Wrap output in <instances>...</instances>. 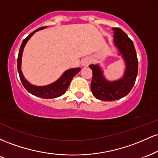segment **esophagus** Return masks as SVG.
I'll return each mask as SVG.
<instances>
[{
	"mask_svg": "<svg viewBox=\"0 0 158 158\" xmlns=\"http://www.w3.org/2000/svg\"><path fill=\"white\" fill-rule=\"evenodd\" d=\"M90 63V59L89 58H84V59H81V64L82 66L84 67H87L89 65V64Z\"/></svg>",
	"mask_w": 158,
	"mask_h": 158,
	"instance_id": "obj_1",
	"label": "esophagus"
}]
</instances>
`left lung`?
I'll return each instance as SVG.
<instances>
[{
  "instance_id": "1",
  "label": "left lung",
  "mask_w": 158,
  "mask_h": 158,
  "mask_svg": "<svg viewBox=\"0 0 158 158\" xmlns=\"http://www.w3.org/2000/svg\"><path fill=\"white\" fill-rule=\"evenodd\" d=\"M113 30L114 44L126 63L123 77L118 80L108 81L99 64L89 65L93 72L90 83L92 94L102 101H114L126 97L133 88L138 72V60L133 41L118 27H114Z\"/></svg>"
}]
</instances>
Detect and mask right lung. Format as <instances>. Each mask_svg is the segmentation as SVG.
<instances>
[{"label":"right lung","mask_w":158,"mask_h":158,"mask_svg":"<svg viewBox=\"0 0 158 158\" xmlns=\"http://www.w3.org/2000/svg\"><path fill=\"white\" fill-rule=\"evenodd\" d=\"M46 27H40V28L35 30V31L31 32L30 35L27 36L26 39H23V41H22V44H21V48H20L19 50V56H18L17 65L20 79H21V82H22L25 89H26L29 93H30L34 96H36V97L44 98V99H52V98L61 97V96H62L63 94L66 92V90L68 89L69 85H70L72 79L80 71L81 68H77L67 70L58 80L54 81L52 84L45 85V86H35V85L30 84V83L25 79L22 73V71H21V59H22L23 48H24L27 41L30 40V38L32 37V35H33L35 32L43 30V29L46 28Z\"/></svg>","instance_id":"add662e5"}]
</instances>
